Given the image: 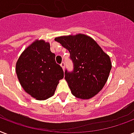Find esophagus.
I'll return each mask as SVG.
<instances>
[{
	"label": "esophagus",
	"instance_id": "1",
	"mask_svg": "<svg viewBox=\"0 0 134 134\" xmlns=\"http://www.w3.org/2000/svg\"><path fill=\"white\" fill-rule=\"evenodd\" d=\"M60 66H61V67H63V69H65V63H64V61H63V62L61 63Z\"/></svg>",
	"mask_w": 134,
	"mask_h": 134
}]
</instances>
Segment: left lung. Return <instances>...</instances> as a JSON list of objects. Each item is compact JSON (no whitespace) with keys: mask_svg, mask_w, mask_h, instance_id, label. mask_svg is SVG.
Returning <instances> with one entry per match:
<instances>
[{"mask_svg":"<svg viewBox=\"0 0 134 134\" xmlns=\"http://www.w3.org/2000/svg\"><path fill=\"white\" fill-rule=\"evenodd\" d=\"M70 53L74 69H65V79L71 93L88 99L96 95L107 81L111 69L110 57L91 37L79 34L55 39Z\"/></svg>","mask_w":134,"mask_h":134,"instance_id":"1","label":"left lung"}]
</instances>
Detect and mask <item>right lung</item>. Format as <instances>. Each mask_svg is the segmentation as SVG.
<instances>
[{
	"label": "right lung",
	"instance_id": "right-lung-1",
	"mask_svg": "<svg viewBox=\"0 0 134 134\" xmlns=\"http://www.w3.org/2000/svg\"><path fill=\"white\" fill-rule=\"evenodd\" d=\"M55 58L48 43L37 40L22 53L16 63V72L22 88L37 99L53 95L59 80L64 77L63 68Z\"/></svg>",
	"mask_w": 134,
	"mask_h": 134
}]
</instances>
